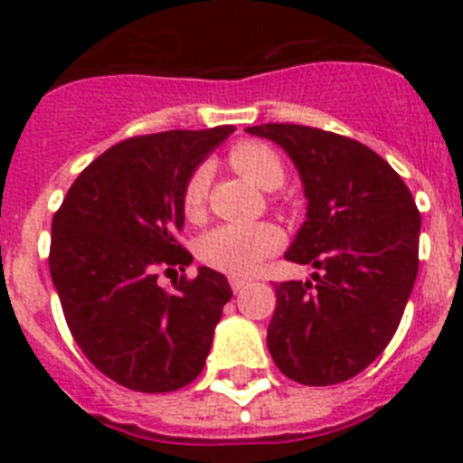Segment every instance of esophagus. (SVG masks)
<instances>
[{
  "label": "esophagus",
  "instance_id": "34e87169",
  "mask_svg": "<svg viewBox=\"0 0 463 463\" xmlns=\"http://www.w3.org/2000/svg\"><path fill=\"white\" fill-rule=\"evenodd\" d=\"M229 285H232L234 294H239V292H243L248 285H250V280H248V278H241V276H232L229 278Z\"/></svg>",
  "mask_w": 463,
  "mask_h": 463
}]
</instances>
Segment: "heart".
Segmentation results:
<instances>
[{
  "instance_id": "b5f03b06",
  "label": "heart",
  "mask_w": 463,
  "mask_h": 463,
  "mask_svg": "<svg viewBox=\"0 0 463 463\" xmlns=\"http://www.w3.org/2000/svg\"><path fill=\"white\" fill-rule=\"evenodd\" d=\"M229 165L239 174L250 178L264 190H276L285 181V165L280 155L260 141H241L229 150ZM206 166H196L183 187L181 206L187 220H199L206 206L208 194ZM280 232L273 224H241L227 222L213 227L199 241V257L208 267L234 276L252 273L261 261L280 248Z\"/></svg>"
}]
</instances>
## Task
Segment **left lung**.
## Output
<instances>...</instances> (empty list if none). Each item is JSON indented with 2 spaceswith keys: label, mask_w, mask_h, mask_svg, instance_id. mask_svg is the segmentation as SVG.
I'll return each mask as SVG.
<instances>
[{
  "label": "left lung",
  "mask_w": 463,
  "mask_h": 463,
  "mask_svg": "<svg viewBox=\"0 0 463 463\" xmlns=\"http://www.w3.org/2000/svg\"><path fill=\"white\" fill-rule=\"evenodd\" d=\"M288 150L308 196V220L288 260L313 282L276 285L267 345L282 375L325 387L362 373L399 329L420 267L422 218L378 153L317 127H248Z\"/></svg>",
  "instance_id": "left-lung-1"
}]
</instances>
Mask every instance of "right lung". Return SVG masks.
Wrapping results in <instances>:
<instances>
[{"label":"right lung","instance_id":"obj_1","mask_svg":"<svg viewBox=\"0 0 463 463\" xmlns=\"http://www.w3.org/2000/svg\"><path fill=\"white\" fill-rule=\"evenodd\" d=\"M234 132L171 129L125 138L90 162L52 215L51 267L69 331L94 369L127 390L162 394L203 371L232 298L202 267L165 289L159 271H185L181 196L196 165Z\"/></svg>","mask_w":463,"mask_h":463}]
</instances>
